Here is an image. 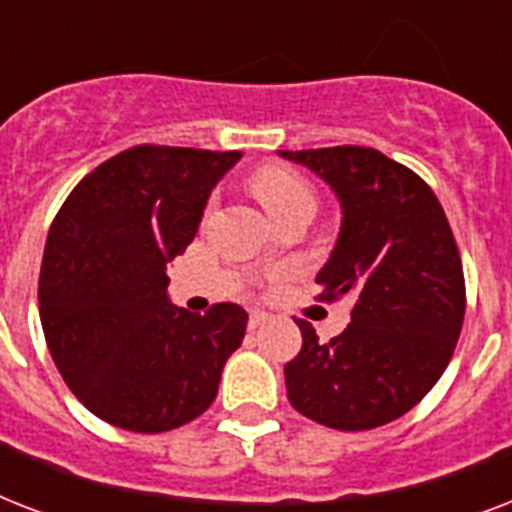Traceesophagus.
<instances>
[{
  "label": "esophagus",
  "instance_id": "esophagus-1",
  "mask_svg": "<svg viewBox=\"0 0 512 512\" xmlns=\"http://www.w3.org/2000/svg\"><path fill=\"white\" fill-rule=\"evenodd\" d=\"M265 319H268V313L265 311H249V329L263 327Z\"/></svg>",
  "mask_w": 512,
  "mask_h": 512
}]
</instances>
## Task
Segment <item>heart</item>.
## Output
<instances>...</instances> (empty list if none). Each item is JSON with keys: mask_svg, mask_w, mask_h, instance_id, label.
<instances>
[{"mask_svg": "<svg viewBox=\"0 0 512 512\" xmlns=\"http://www.w3.org/2000/svg\"><path fill=\"white\" fill-rule=\"evenodd\" d=\"M252 191L268 215H279L292 207H313V188L303 175L287 167H265L252 177Z\"/></svg>", "mask_w": 512, "mask_h": 512, "instance_id": "heart-1", "label": "heart"}]
</instances>
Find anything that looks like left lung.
<instances>
[{"mask_svg": "<svg viewBox=\"0 0 512 512\" xmlns=\"http://www.w3.org/2000/svg\"><path fill=\"white\" fill-rule=\"evenodd\" d=\"M279 156L340 199V236L316 284L324 303L350 300V324L329 342L297 319L303 348L284 366L289 404L327 428H380L420 404L452 361L465 319L460 249L430 185L380 151Z\"/></svg>", "mask_w": 512, "mask_h": 512, "instance_id": "obj_1", "label": "left lung"}]
</instances>
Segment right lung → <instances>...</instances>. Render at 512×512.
I'll list each match as a JSON object with an SVG mask.
<instances>
[{"mask_svg": "<svg viewBox=\"0 0 512 512\" xmlns=\"http://www.w3.org/2000/svg\"><path fill=\"white\" fill-rule=\"evenodd\" d=\"M239 151L135 146L84 177L50 225L39 273L44 340L79 401L132 433L207 412L247 329L236 303L204 316L167 297V263L199 231Z\"/></svg>", "mask_w": 512, "mask_h": 512, "instance_id": "add662e5", "label": "right lung"}]
</instances>
